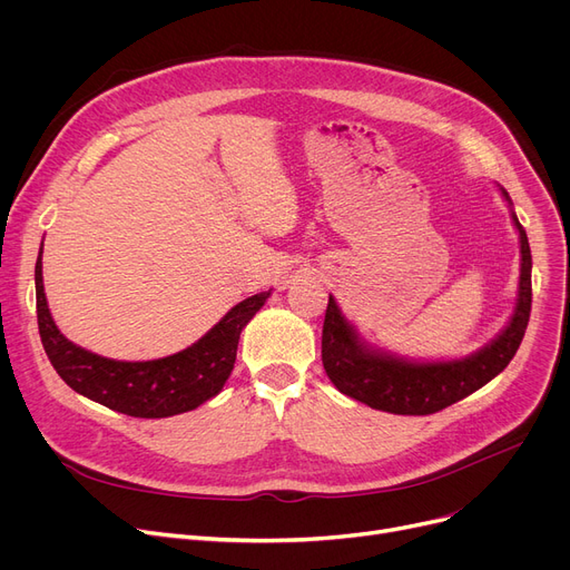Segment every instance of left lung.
Returning <instances> with one entry per match:
<instances>
[{
    "label": "left lung",
    "mask_w": 570,
    "mask_h": 570,
    "mask_svg": "<svg viewBox=\"0 0 570 570\" xmlns=\"http://www.w3.org/2000/svg\"><path fill=\"white\" fill-rule=\"evenodd\" d=\"M508 198V194L501 189ZM520 233V293L511 323L485 348L451 363H409L400 357L370 351L357 340L353 325L342 316L331 295L323 321L321 357L325 374L337 391L372 409L397 415H430L475 393L508 367L518 353L531 314V249L529 239L513 215Z\"/></svg>",
    "instance_id": "left-lung-1"
}]
</instances>
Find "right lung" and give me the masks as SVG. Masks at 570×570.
Returning a JSON list of instances; mask_svg holds the SVG:
<instances>
[{
	"instance_id": "obj_1",
	"label": "right lung",
	"mask_w": 570,
	"mask_h": 570,
	"mask_svg": "<svg viewBox=\"0 0 570 570\" xmlns=\"http://www.w3.org/2000/svg\"><path fill=\"white\" fill-rule=\"evenodd\" d=\"M41 254L37 258V318L39 335L55 372L76 393L134 417H168L191 411L215 397L230 376L237 340L252 316L265 305L269 291L237 303L207 335L189 348L147 363H122L89 353L69 342L50 316Z\"/></svg>"
}]
</instances>
